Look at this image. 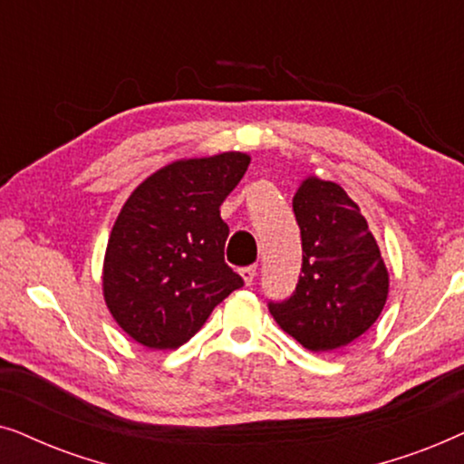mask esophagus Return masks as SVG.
Segmentation results:
<instances>
[{"mask_svg":"<svg viewBox=\"0 0 464 464\" xmlns=\"http://www.w3.org/2000/svg\"><path fill=\"white\" fill-rule=\"evenodd\" d=\"M239 276H242L244 284H252V282H255V277H256V265H250V267L239 269Z\"/></svg>","mask_w":464,"mask_h":464,"instance_id":"obj_1","label":"esophagus"}]
</instances>
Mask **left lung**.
Listing matches in <instances>:
<instances>
[{
	"label": "left lung",
	"mask_w": 464,
	"mask_h": 464,
	"mask_svg": "<svg viewBox=\"0 0 464 464\" xmlns=\"http://www.w3.org/2000/svg\"><path fill=\"white\" fill-rule=\"evenodd\" d=\"M293 209L304 265L290 299L269 304V312L304 348L339 350L384 310L388 269L365 216L339 184L307 176L293 197Z\"/></svg>",
	"instance_id": "8db88e82"
}]
</instances>
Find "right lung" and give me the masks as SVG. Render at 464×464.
Masks as SVG:
<instances>
[{
	"instance_id": "1",
	"label": "right lung",
	"mask_w": 464,
	"mask_h": 464,
	"mask_svg": "<svg viewBox=\"0 0 464 464\" xmlns=\"http://www.w3.org/2000/svg\"><path fill=\"white\" fill-rule=\"evenodd\" d=\"M250 154L180 159L129 195L103 256V299L116 324L150 350H176L244 284L225 263L220 203Z\"/></svg>"
}]
</instances>
